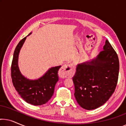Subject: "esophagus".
<instances>
[{
    "instance_id": "34e87169",
    "label": "esophagus",
    "mask_w": 126,
    "mask_h": 126,
    "mask_svg": "<svg viewBox=\"0 0 126 126\" xmlns=\"http://www.w3.org/2000/svg\"><path fill=\"white\" fill-rule=\"evenodd\" d=\"M75 68L71 63H66L61 67L60 70L59 75L61 78L70 77L73 75Z\"/></svg>"
}]
</instances>
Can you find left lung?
I'll list each match as a JSON object with an SVG mask.
<instances>
[{"instance_id":"8db88e82","label":"left lung","mask_w":126,"mask_h":126,"mask_svg":"<svg viewBox=\"0 0 126 126\" xmlns=\"http://www.w3.org/2000/svg\"><path fill=\"white\" fill-rule=\"evenodd\" d=\"M118 56L108 40L95 58L78 64L73 77L75 96L84 109H96L104 104L115 90L118 80Z\"/></svg>"}]
</instances>
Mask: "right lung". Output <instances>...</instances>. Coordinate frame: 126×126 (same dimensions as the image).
<instances>
[{"mask_svg": "<svg viewBox=\"0 0 126 126\" xmlns=\"http://www.w3.org/2000/svg\"><path fill=\"white\" fill-rule=\"evenodd\" d=\"M26 39V37L20 40L14 53L11 68L12 81L24 100L34 106H41L47 103L52 97L55 85L58 81V70L61 66L52 67L37 80H29L24 77L20 73L18 63L19 53Z\"/></svg>", "mask_w": 126, "mask_h": 126, "instance_id": "add662e5", "label": "right lung"}]
</instances>
